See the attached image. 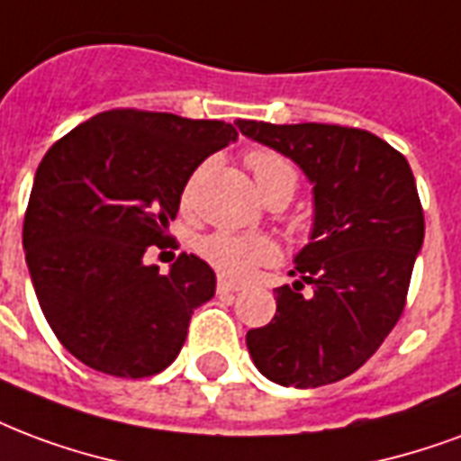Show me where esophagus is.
Returning <instances> with one entry per match:
<instances>
[{
    "label": "esophagus",
    "mask_w": 461,
    "mask_h": 461,
    "mask_svg": "<svg viewBox=\"0 0 461 461\" xmlns=\"http://www.w3.org/2000/svg\"><path fill=\"white\" fill-rule=\"evenodd\" d=\"M240 291H241V285L227 281V278H220V281H217V293H220V295H231V293H240Z\"/></svg>",
    "instance_id": "1"
}]
</instances>
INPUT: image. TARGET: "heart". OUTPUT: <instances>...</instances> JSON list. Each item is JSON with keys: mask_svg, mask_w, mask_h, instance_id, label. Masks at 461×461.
Segmentation results:
<instances>
[{"mask_svg": "<svg viewBox=\"0 0 461 461\" xmlns=\"http://www.w3.org/2000/svg\"><path fill=\"white\" fill-rule=\"evenodd\" d=\"M247 163L251 173H254L258 193L264 197L281 185H293V190H295V170L278 153L254 151L249 153ZM200 173L203 170H197L193 180L187 183L185 200L193 195L197 180H200ZM197 251L221 276L237 278V281H244L249 276H254L258 266L276 264L278 257H281L278 247L268 237L237 234V231H212V234H207V237L197 241Z\"/></svg>", "mask_w": 461, "mask_h": 461, "instance_id": "b5f03b06", "label": "heart"}]
</instances>
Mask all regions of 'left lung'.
I'll list each match as a JSON object with an SVG mask.
<instances>
[{"instance_id":"left-lung-1","label":"left lung","mask_w":461,"mask_h":461,"mask_svg":"<svg viewBox=\"0 0 461 461\" xmlns=\"http://www.w3.org/2000/svg\"><path fill=\"white\" fill-rule=\"evenodd\" d=\"M251 141L283 153L312 185V230L293 285L276 288V315L249 330L247 347L268 381L335 384L376 352L403 312L425 220L412 170L384 139L337 124L237 119ZM313 288L303 296L299 288Z\"/></svg>"}]
</instances>
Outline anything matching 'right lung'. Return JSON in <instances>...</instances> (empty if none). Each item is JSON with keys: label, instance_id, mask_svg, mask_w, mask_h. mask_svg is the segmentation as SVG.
Listing matches in <instances>:
<instances>
[{"label": "right lung", "instance_id": "add662e5", "mask_svg": "<svg viewBox=\"0 0 461 461\" xmlns=\"http://www.w3.org/2000/svg\"><path fill=\"white\" fill-rule=\"evenodd\" d=\"M237 136L217 119L112 109L43 156L23 217L26 266L50 330L85 366L144 378L176 361L217 278L195 254L166 276L144 254L168 240L193 170Z\"/></svg>", "mask_w": 461, "mask_h": 461}]
</instances>
